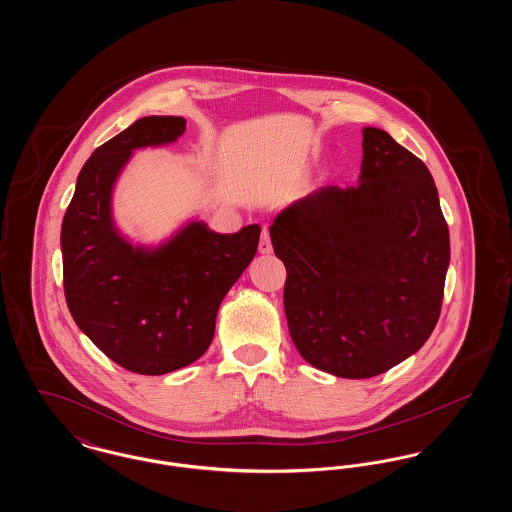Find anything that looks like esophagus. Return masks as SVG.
Here are the masks:
<instances>
[{
    "label": "esophagus",
    "mask_w": 512,
    "mask_h": 512,
    "mask_svg": "<svg viewBox=\"0 0 512 512\" xmlns=\"http://www.w3.org/2000/svg\"><path fill=\"white\" fill-rule=\"evenodd\" d=\"M259 251H261V253H270V251H272L268 226H263V232H261V240H259Z\"/></svg>",
    "instance_id": "esophagus-1"
}]
</instances>
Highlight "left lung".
I'll list each match as a JSON object with an SVG mask.
<instances>
[{
    "instance_id": "obj_1",
    "label": "left lung",
    "mask_w": 512,
    "mask_h": 512,
    "mask_svg": "<svg viewBox=\"0 0 512 512\" xmlns=\"http://www.w3.org/2000/svg\"><path fill=\"white\" fill-rule=\"evenodd\" d=\"M359 180L318 188L270 226L293 343L340 378L378 376L426 343L449 267L438 190L416 155L368 126Z\"/></svg>"
}]
</instances>
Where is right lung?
I'll use <instances>...</instances> for the list:
<instances>
[{"label":"right lung","mask_w":512,"mask_h":512,"mask_svg":"<svg viewBox=\"0 0 512 512\" xmlns=\"http://www.w3.org/2000/svg\"><path fill=\"white\" fill-rule=\"evenodd\" d=\"M182 117H144L84 163L61 226L63 286L78 328L117 365L159 376L197 361L220 301L255 257L259 224L217 234L188 224L157 249L132 247L111 222V190L136 147L174 142Z\"/></svg>","instance_id":"add662e5"}]
</instances>
